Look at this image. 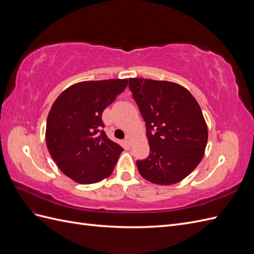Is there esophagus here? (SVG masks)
Instances as JSON below:
<instances>
[{"label":"esophagus","instance_id":"1","mask_svg":"<svg viewBox=\"0 0 254 254\" xmlns=\"http://www.w3.org/2000/svg\"><path fill=\"white\" fill-rule=\"evenodd\" d=\"M131 141H132V137L131 136H130V135H127L126 136V139H125V144L126 145H128V146H130V145H131Z\"/></svg>","mask_w":254,"mask_h":254}]
</instances>
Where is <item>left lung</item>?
<instances>
[{
  "mask_svg": "<svg viewBox=\"0 0 254 254\" xmlns=\"http://www.w3.org/2000/svg\"><path fill=\"white\" fill-rule=\"evenodd\" d=\"M129 88L146 123L149 156L136 161L145 180L159 186L178 183L204 156L207 126L200 106L181 84L130 78Z\"/></svg>",
  "mask_w": 254,
  "mask_h": 254,
  "instance_id": "left-lung-1",
  "label": "left lung"
}]
</instances>
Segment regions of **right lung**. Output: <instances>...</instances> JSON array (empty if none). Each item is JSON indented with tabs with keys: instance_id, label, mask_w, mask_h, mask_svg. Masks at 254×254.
<instances>
[{
	"instance_id": "right-lung-1",
	"label": "right lung",
	"mask_w": 254,
	"mask_h": 254,
	"mask_svg": "<svg viewBox=\"0 0 254 254\" xmlns=\"http://www.w3.org/2000/svg\"><path fill=\"white\" fill-rule=\"evenodd\" d=\"M128 79L89 80L66 88L52 105L45 140L59 170L80 184L112 174L123 147L102 128V113L124 91Z\"/></svg>"
}]
</instances>
